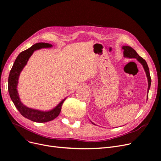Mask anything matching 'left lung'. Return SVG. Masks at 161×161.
<instances>
[{
    "mask_svg": "<svg viewBox=\"0 0 161 161\" xmlns=\"http://www.w3.org/2000/svg\"><path fill=\"white\" fill-rule=\"evenodd\" d=\"M123 49H124V57H129V58H136L137 60L143 65V69H144L146 75H147V78L148 80V91L151 86V76L149 74V70L147 66V64L146 61L143 59L142 57H141L137 53L136 51H135L133 48L129 46H123Z\"/></svg>",
    "mask_w": 161,
    "mask_h": 161,
    "instance_id": "obj_1",
    "label": "left lung"
}]
</instances>
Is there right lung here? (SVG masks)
<instances>
[{"label": "right lung", "instance_id": "right-lung-1", "mask_svg": "<svg viewBox=\"0 0 161 161\" xmlns=\"http://www.w3.org/2000/svg\"><path fill=\"white\" fill-rule=\"evenodd\" d=\"M52 46V44L48 43L39 42L20 53L15 59L8 77V92L15 108L23 117L34 122L45 123L53 120L60 114L61 107L65 100V99L62 100L52 110L42 112L24 106L21 102L17 90L19 74L33 52L40 48L51 47Z\"/></svg>", "mask_w": 161, "mask_h": 161}]
</instances>
